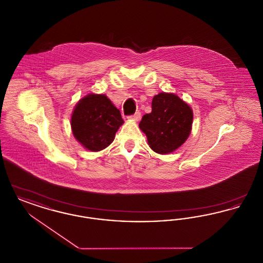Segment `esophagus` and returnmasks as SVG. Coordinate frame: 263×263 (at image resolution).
Segmentation results:
<instances>
[{"label": "esophagus", "mask_w": 263, "mask_h": 263, "mask_svg": "<svg viewBox=\"0 0 263 263\" xmlns=\"http://www.w3.org/2000/svg\"><path fill=\"white\" fill-rule=\"evenodd\" d=\"M129 118L130 119H132V120H135V121H139L140 120V118H141V113L138 112L135 113V114H133V115H130L129 116Z\"/></svg>", "instance_id": "34e87169"}]
</instances>
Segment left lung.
I'll return each instance as SVG.
<instances>
[{
  "instance_id": "8db88e82",
  "label": "left lung",
  "mask_w": 263,
  "mask_h": 263,
  "mask_svg": "<svg viewBox=\"0 0 263 263\" xmlns=\"http://www.w3.org/2000/svg\"><path fill=\"white\" fill-rule=\"evenodd\" d=\"M192 119L187 103L174 93L161 92L154 97L152 111L142 117L139 127L146 134L152 150L168 154L186 141Z\"/></svg>"
}]
</instances>
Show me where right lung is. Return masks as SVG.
I'll use <instances>...</instances> for the list:
<instances>
[{
    "label": "right lung",
    "mask_w": 263,
    "mask_h": 263,
    "mask_svg": "<svg viewBox=\"0 0 263 263\" xmlns=\"http://www.w3.org/2000/svg\"><path fill=\"white\" fill-rule=\"evenodd\" d=\"M123 122L119 109L106 96L90 93L76 105L71 126L76 139L86 149L98 152L112 143Z\"/></svg>",
    "instance_id": "obj_1"
}]
</instances>
